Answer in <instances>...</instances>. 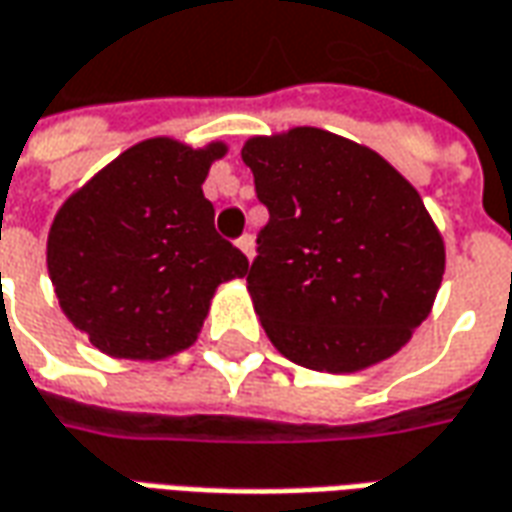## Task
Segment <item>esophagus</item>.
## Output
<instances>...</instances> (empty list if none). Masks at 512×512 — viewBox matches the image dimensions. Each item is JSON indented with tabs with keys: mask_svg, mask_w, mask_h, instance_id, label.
I'll use <instances>...</instances> for the list:
<instances>
[{
	"mask_svg": "<svg viewBox=\"0 0 512 512\" xmlns=\"http://www.w3.org/2000/svg\"><path fill=\"white\" fill-rule=\"evenodd\" d=\"M238 249L244 252L246 260H252V257H255V241H252V235H244V238L238 241Z\"/></svg>",
	"mask_w": 512,
	"mask_h": 512,
	"instance_id": "1",
	"label": "esophagus"
}]
</instances>
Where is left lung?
<instances>
[{"mask_svg": "<svg viewBox=\"0 0 512 512\" xmlns=\"http://www.w3.org/2000/svg\"><path fill=\"white\" fill-rule=\"evenodd\" d=\"M241 157L268 207L246 291L274 349L327 374L396 355L446 268L416 188L374 149L318 127L252 135Z\"/></svg>", "mask_w": 512, "mask_h": 512, "instance_id": "8db88e82", "label": "left lung"}]
</instances>
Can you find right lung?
<instances>
[{"label": "right lung", "mask_w": 512, "mask_h": 512, "mask_svg": "<svg viewBox=\"0 0 512 512\" xmlns=\"http://www.w3.org/2000/svg\"><path fill=\"white\" fill-rule=\"evenodd\" d=\"M224 141L130 146L60 205L46 268L63 316L119 360H166L199 338L221 282L249 260L219 238L202 194Z\"/></svg>", "instance_id": "obj_1"}]
</instances>
